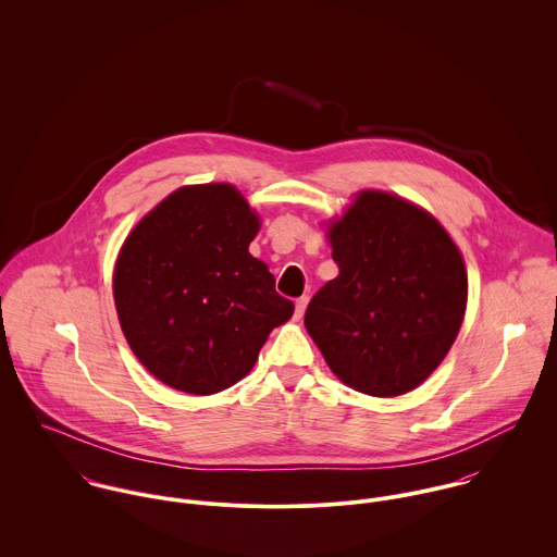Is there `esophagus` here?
Listing matches in <instances>:
<instances>
[{
    "label": "esophagus",
    "mask_w": 557,
    "mask_h": 557,
    "mask_svg": "<svg viewBox=\"0 0 557 557\" xmlns=\"http://www.w3.org/2000/svg\"><path fill=\"white\" fill-rule=\"evenodd\" d=\"M307 305H309V298H300L298 302H296V319L300 321L302 315H305V311H307Z\"/></svg>",
    "instance_id": "obj_1"
}]
</instances>
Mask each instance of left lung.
<instances>
[{
  "label": "left lung",
  "mask_w": 557,
  "mask_h": 557,
  "mask_svg": "<svg viewBox=\"0 0 557 557\" xmlns=\"http://www.w3.org/2000/svg\"><path fill=\"white\" fill-rule=\"evenodd\" d=\"M338 276L311 300L305 325L330 367L369 397L418 388L450 351L468 307L463 255L418 203L358 190L325 221Z\"/></svg>",
  "instance_id": "8db88e82"
}]
</instances>
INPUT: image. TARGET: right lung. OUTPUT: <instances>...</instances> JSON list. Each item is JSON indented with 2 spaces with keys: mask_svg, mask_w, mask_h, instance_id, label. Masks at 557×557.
I'll return each mask as SVG.
<instances>
[{
  "mask_svg": "<svg viewBox=\"0 0 557 557\" xmlns=\"http://www.w3.org/2000/svg\"><path fill=\"white\" fill-rule=\"evenodd\" d=\"M259 230L234 184L210 182L166 195L124 239L115 311L133 354L164 386L195 397L232 388L294 315L248 252Z\"/></svg>",
  "mask_w": 557,
  "mask_h": 557,
  "instance_id": "1",
  "label": "right lung"
}]
</instances>
